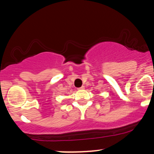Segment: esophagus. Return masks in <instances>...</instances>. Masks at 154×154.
I'll return each instance as SVG.
<instances>
[{"label":"esophagus","instance_id":"esophagus-1","mask_svg":"<svg viewBox=\"0 0 154 154\" xmlns=\"http://www.w3.org/2000/svg\"><path fill=\"white\" fill-rule=\"evenodd\" d=\"M84 86H82V87H79V88L78 89V90H84Z\"/></svg>","mask_w":154,"mask_h":154}]
</instances>
